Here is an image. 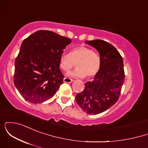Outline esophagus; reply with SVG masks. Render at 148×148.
Listing matches in <instances>:
<instances>
[{"label": "esophagus", "instance_id": "esophagus-1", "mask_svg": "<svg viewBox=\"0 0 148 148\" xmlns=\"http://www.w3.org/2000/svg\"><path fill=\"white\" fill-rule=\"evenodd\" d=\"M63 81L64 83H72L73 81L72 79H69V78H67V77H64L63 79Z\"/></svg>", "mask_w": 148, "mask_h": 148}]
</instances>
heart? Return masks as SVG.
Wrapping results in <instances>:
<instances>
[{"label":"heart","mask_w":148,"mask_h":148,"mask_svg":"<svg viewBox=\"0 0 148 148\" xmlns=\"http://www.w3.org/2000/svg\"><path fill=\"white\" fill-rule=\"evenodd\" d=\"M76 62V68L69 72L67 75L76 78L93 77L99 72L101 67V57L99 54L89 47L80 46L71 50L69 54L60 56L59 65L62 70L68 71Z\"/></svg>","instance_id":"obj_1"}]
</instances>
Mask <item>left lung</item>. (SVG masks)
<instances>
[{
  "mask_svg": "<svg viewBox=\"0 0 148 148\" xmlns=\"http://www.w3.org/2000/svg\"><path fill=\"white\" fill-rule=\"evenodd\" d=\"M95 48L101 57V67L92 81L85 84L76 95L79 106L88 114L106 111L118 101L125 81L123 58L113 45L101 40L85 42Z\"/></svg>",
  "mask_w": 148,
  "mask_h": 148,
  "instance_id": "left-lung-1",
  "label": "left lung"
}]
</instances>
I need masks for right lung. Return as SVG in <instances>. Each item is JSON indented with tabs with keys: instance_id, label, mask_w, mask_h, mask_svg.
Here are the masks:
<instances>
[{
	"instance_id": "right-lung-1",
	"label": "right lung",
	"mask_w": 148,
	"mask_h": 148,
	"mask_svg": "<svg viewBox=\"0 0 148 148\" xmlns=\"http://www.w3.org/2000/svg\"><path fill=\"white\" fill-rule=\"evenodd\" d=\"M71 42L49 30H38L23 40L15 60L14 83L26 101L42 103L58 91L64 78L60 57Z\"/></svg>"
}]
</instances>
